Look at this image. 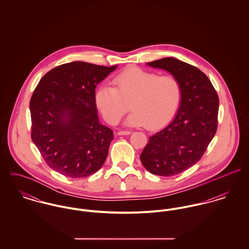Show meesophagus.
Segmentation results:
<instances>
[{"mask_svg":"<svg viewBox=\"0 0 249 249\" xmlns=\"http://www.w3.org/2000/svg\"><path fill=\"white\" fill-rule=\"evenodd\" d=\"M117 134H118V135H129V134H131V131H128V130H121V131H118Z\"/></svg>","mask_w":249,"mask_h":249,"instance_id":"1","label":"esophagus"}]
</instances>
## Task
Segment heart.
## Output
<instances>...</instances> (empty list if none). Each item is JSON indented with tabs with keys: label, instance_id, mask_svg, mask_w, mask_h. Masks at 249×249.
Returning <instances> with one entry per match:
<instances>
[{
	"label": "heart",
	"instance_id": "1",
	"mask_svg": "<svg viewBox=\"0 0 249 249\" xmlns=\"http://www.w3.org/2000/svg\"><path fill=\"white\" fill-rule=\"evenodd\" d=\"M114 87L103 85L96 91V104L105 120L116 124L130 107L133 109L126 124L145 125L154 130L166 125L175 116L181 102L182 89L174 75L132 67L120 72Z\"/></svg>",
	"mask_w": 249,
	"mask_h": 249
}]
</instances>
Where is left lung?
Here are the masks:
<instances>
[{
  "instance_id": "left-lung-1",
  "label": "left lung",
  "mask_w": 249,
  "mask_h": 249,
  "mask_svg": "<svg viewBox=\"0 0 249 249\" xmlns=\"http://www.w3.org/2000/svg\"><path fill=\"white\" fill-rule=\"evenodd\" d=\"M146 65L169 71L180 82L182 97L174 121L149 137L140 159L150 174L178 175L197 163L216 132L218 97L207 75L174 57Z\"/></svg>"
}]
</instances>
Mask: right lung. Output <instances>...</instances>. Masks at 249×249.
<instances>
[{"label":"right lung","mask_w":249,"mask_h":249,"mask_svg":"<svg viewBox=\"0 0 249 249\" xmlns=\"http://www.w3.org/2000/svg\"><path fill=\"white\" fill-rule=\"evenodd\" d=\"M116 68L73 61L40 79L30 102L32 139L53 171L86 178L104 165L114 135L99 121L95 89Z\"/></svg>","instance_id":"add662e5"}]
</instances>
